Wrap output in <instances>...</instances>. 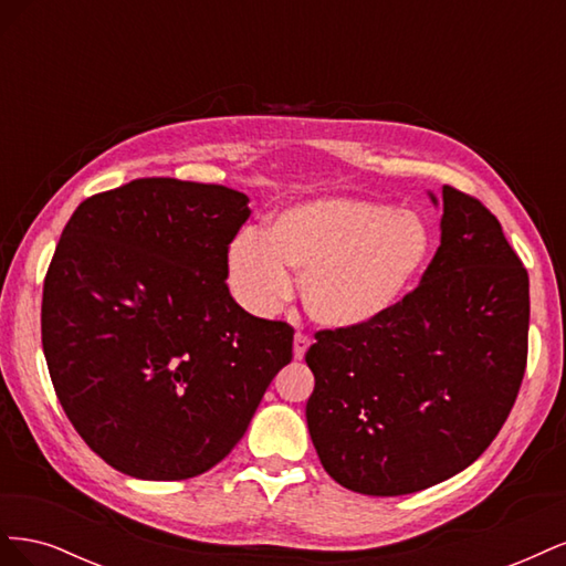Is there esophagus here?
I'll return each mask as SVG.
<instances>
[{
    "label": "esophagus",
    "mask_w": 566,
    "mask_h": 566,
    "mask_svg": "<svg viewBox=\"0 0 566 566\" xmlns=\"http://www.w3.org/2000/svg\"><path fill=\"white\" fill-rule=\"evenodd\" d=\"M310 345H312V339L306 337V335H302V333H297V335H295V342H293V354H295V358H302V356L306 354V349H310Z\"/></svg>",
    "instance_id": "1"
}]
</instances>
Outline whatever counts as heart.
<instances>
[{"instance_id": "heart-1", "label": "heart", "mask_w": 566, "mask_h": 566, "mask_svg": "<svg viewBox=\"0 0 566 566\" xmlns=\"http://www.w3.org/2000/svg\"><path fill=\"white\" fill-rule=\"evenodd\" d=\"M432 248V229L416 212L364 198H314L273 214L264 233H238L224 276L233 300L266 318L287 300V271H295L312 321L328 331H364L406 300Z\"/></svg>"}]
</instances>
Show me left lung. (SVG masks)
Instances as JSON below:
<instances>
[{
  "mask_svg": "<svg viewBox=\"0 0 566 566\" xmlns=\"http://www.w3.org/2000/svg\"><path fill=\"white\" fill-rule=\"evenodd\" d=\"M441 205V245L413 293L364 331L316 333L304 356L314 449L356 493H416L472 465L524 378L528 273L476 198L443 186Z\"/></svg>",
  "mask_w": 566,
  "mask_h": 566,
  "instance_id": "8db88e82",
  "label": "left lung"
}]
</instances>
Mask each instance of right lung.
<instances>
[{"instance_id":"add662e5","label":"right lung","mask_w":566,"mask_h":566,"mask_svg":"<svg viewBox=\"0 0 566 566\" xmlns=\"http://www.w3.org/2000/svg\"><path fill=\"white\" fill-rule=\"evenodd\" d=\"M250 198L217 184L134 179L80 202L42 295L56 397L87 447L136 479L169 482L224 460L295 331L248 314L224 254Z\"/></svg>"}]
</instances>
